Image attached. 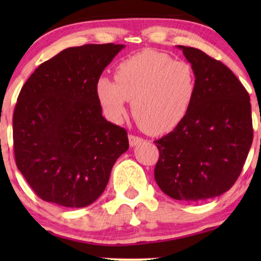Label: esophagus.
<instances>
[{"mask_svg": "<svg viewBox=\"0 0 261 261\" xmlns=\"http://www.w3.org/2000/svg\"><path fill=\"white\" fill-rule=\"evenodd\" d=\"M128 139H129V145L132 146V147H134V146H138V145H140V144H142V142H144V139L142 138H140V137H137V135H129V137H128Z\"/></svg>", "mask_w": 261, "mask_h": 261, "instance_id": "obj_1", "label": "esophagus"}]
</instances>
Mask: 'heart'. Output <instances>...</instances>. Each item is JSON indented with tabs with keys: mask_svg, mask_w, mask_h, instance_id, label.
I'll use <instances>...</instances> for the list:
<instances>
[{
	"mask_svg": "<svg viewBox=\"0 0 261 261\" xmlns=\"http://www.w3.org/2000/svg\"><path fill=\"white\" fill-rule=\"evenodd\" d=\"M197 92V76L185 60L146 49L116 66L115 82L101 77L96 95L107 117L122 121L127 101L140 126L152 134L174 129L190 112Z\"/></svg>",
	"mask_w": 261,
	"mask_h": 261,
	"instance_id": "heart-1",
	"label": "heart"
}]
</instances>
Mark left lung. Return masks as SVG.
I'll return each instance as SVG.
<instances>
[{"label":"left lung","mask_w":261,"mask_h":261,"mask_svg":"<svg viewBox=\"0 0 261 261\" xmlns=\"http://www.w3.org/2000/svg\"><path fill=\"white\" fill-rule=\"evenodd\" d=\"M197 76V92L179 126L154 141L156 184L178 201L222 195L240 176L253 141L249 95L237 76L201 49L177 46Z\"/></svg>","instance_id":"1"}]
</instances>
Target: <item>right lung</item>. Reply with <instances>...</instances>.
I'll return each instance as SVG.
<instances>
[{"label": "right lung", "mask_w": 261, "mask_h": 261, "mask_svg": "<svg viewBox=\"0 0 261 261\" xmlns=\"http://www.w3.org/2000/svg\"><path fill=\"white\" fill-rule=\"evenodd\" d=\"M124 45L70 47L39 65L21 89L13 115L17 169L41 199L66 208L94 203L127 132L102 115L96 83Z\"/></svg>", "instance_id": "obj_1"}]
</instances>
